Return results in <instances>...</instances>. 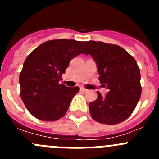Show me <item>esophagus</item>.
<instances>
[{
    "label": "esophagus",
    "instance_id": "obj_1",
    "mask_svg": "<svg viewBox=\"0 0 159 159\" xmlns=\"http://www.w3.org/2000/svg\"><path fill=\"white\" fill-rule=\"evenodd\" d=\"M80 90H81V92H88V89H86V88H81Z\"/></svg>",
    "mask_w": 159,
    "mask_h": 159
}]
</instances>
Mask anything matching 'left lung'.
<instances>
[{
    "label": "left lung",
    "mask_w": 159,
    "mask_h": 159,
    "mask_svg": "<svg viewBox=\"0 0 159 159\" xmlns=\"http://www.w3.org/2000/svg\"><path fill=\"white\" fill-rule=\"evenodd\" d=\"M85 54H90L98 67L100 84L109 92L89 103L90 114L98 123L115 125L124 121L134 111L142 93L140 70L134 58L116 44L85 41Z\"/></svg>",
    "instance_id": "obj_1"
}]
</instances>
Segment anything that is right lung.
Returning <instances> with one entry per match:
<instances>
[{
	"instance_id": "right-lung-1",
	"label": "right lung",
	"mask_w": 159,
	"mask_h": 159,
	"mask_svg": "<svg viewBox=\"0 0 159 159\" xmlns=\"http://www.w3.org/2000/svg\"><path fill=\"white\" fill-rule=\"evenodd\" d=\"M83 41L52 40L29 55L20 73V97L27 110L42 121H56L67 112L78 87L67 88L60 80L76 56L85 53Z\"/></svg>"
}]
</instances>
